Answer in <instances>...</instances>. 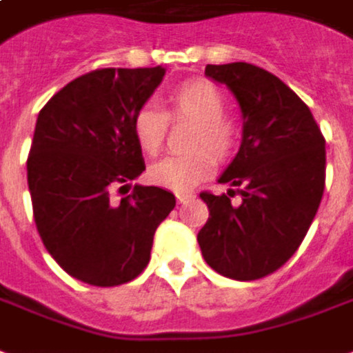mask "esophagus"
<instances>
[{"label": "esophagus", "instance_id": "34e87169", "mask_svg": "<svg viewBox=\"0 0 353 353\" xmlns=\"http://www.w3.org/2000/svg\"><path fill=\"white\" fill-rule=\"evenodd\" d=\"M192 197H194V195H192V194H186V192H179V194H176V201H179L180 205H182V203L190 201Z\"/></svg>", "mask_w": 353, "mask_h": 353}]
</instances>
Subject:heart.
<instances>
[{
	"instance_id": "b5f03b06",
	"label": "heart",
	"mask_w": 353,
	"mask_h": 353,
	"mask_svg": "<svg viewBox=\"0 0 353 353\" xmlns=\"http://www.w3.org/2000/svg\"><path fill=\"white\" fill-rule=\"evenodd\" d=\"M225 110L228 97L208 81L184 82L171 92L167 97V112L154 105L139 107L131 120V131L139 148L148 156H156L161 150L169 120L194 122L188 141L192 152L156 161L148 169V179L174 192H188L212 173V158L218 161L230 159L239 148L241 125Z\"/></svg>"
}]
</instances>
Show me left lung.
Segmentation results:
<instances>
[{
	"mask_svg": "<svg viewBox=\"0 0 353 353\" xmlns=\"http://www.w3.org/2000/svg\"><path fill=\"white\" fill-rule=\"evenodd\" d=\"M243 110V145L220 176L231 197L201 192L208 220L197 235L203 258L233 280L279 271L307 235L325 188V137L307 103L269 71L246 61L207 65Z\"/></svg>",
	"mask_w": 353,
	"mask_h": 353,
	"instance_id": "obj_1",
	"label": "left lung"
}]
</instances>
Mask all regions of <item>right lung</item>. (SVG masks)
I'll return each instance as SVG.
<instances>
[{
  "label": "right lung",
  "mask_w": 353,
  "mask_h": 353,
  "mask_svg": "<svg viewBox=\"0 0 353 353\" xmlns=\"http://www.w3.org/2000/svg\"><path fill=\"white\" fill-rule=\"evenodd\" d=\"M165 69H95L41 109L28 154L35 225L48 254L86 284L110 288L137 279L150 261L158 225L176 205L171 192L135 186L145 171L131 120Z\"/></svg>",
  "instance_id": "add662e5"
}]
</instances>
